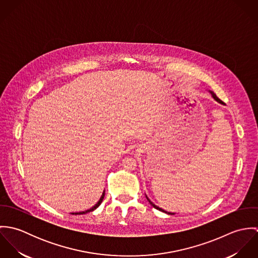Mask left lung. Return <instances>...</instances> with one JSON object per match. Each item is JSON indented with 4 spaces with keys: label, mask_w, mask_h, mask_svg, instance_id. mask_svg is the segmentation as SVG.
<instances>
[{
    "label": "left lung",
    "mask_w": 258,
    "mask_h": 258,
    "mask_svg": "<svg viewBox=\"0 0 258 258\" xmlns=\"http://www.w3.org/2000/svg\"><path fill=\"white\" fill-rule=\"evenodd\" d=\"M211 93H212V95H213V97H214V98H215V99H216V100H217V101H218V102H220V103H221V104H224V103H223V102H222V101H221V99H220V98H219V97H218V96H217V95H216V94H215V93H214V92H212V91H211ZM146 198H147V197H146ZM147 200H148V201H149V203H150V204H151V205H152V206H153V207H154V208H155V209H157V210H159V211H161V212H164V213H166V214H168V215H174V214H172V213H168V212H166V211H164V210H163V209H161V208H159V207H157V206H156V205H154V204H153V203H152V202H151V201H150V200H149V199H148V198H147Z\"/></svg>",
    "instance_id": "1"
}]
</instances>
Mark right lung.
<instances>
[{
	"label": "right lung",
	"mask_w": 258,
	"mask_h": 258,
	"mask_svg": "<svg viewBox=\"0 0 258 258\" xmlns=\"http://www.w3.org/2000/svg\"><path fill=\"white\" fill-rule=\"evenodd\" d=\"M103 198H104V192H103V195H102V197H101V199H100V201L92 208V209H90V210H87V211H85V212H81V213H76L75 215H83V214H86V213H89V212H92V211H94L96 208H98L99 206H100V204L102 203V200H103Z\"/></svg>",
	"instance_id": "right-lung-1"
}]
</instances>
